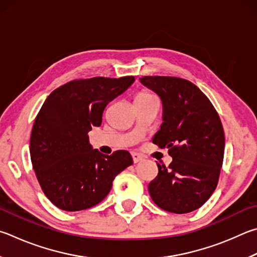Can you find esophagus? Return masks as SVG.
I'll return each mask as SVG.
<instances>
[{
    "label": "esophagus",
    "instance_id": "esophagus-1",
    "mask_svg": "<svg viewBox=\"0 0 257 257\" xmlns=\"http://www.w3.org/2000/svg\"><path fill=\"white\" fill-rule=\"evenodd\" d=\"M133 160H134V163H138V162H142L144 160V157L141 155V154L138 153H133Z\"/></svg>",
    "mask_w": 257,
    "mask_h": 257
}]
</instances>
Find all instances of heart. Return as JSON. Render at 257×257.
Instances as JSON below:
<instances>
[{
	"label": "heart",
	"instance_id": "b5f03b06",
	"mask_svg": "<svg viewBox=\"0 0 257 257\" xmlns=\"http://www.w3.org/2000/svg\"><path fill=\"white\" fill-rule=\"evenodd\" d=\"M152 99H156L155 96H154L152 93H149L147 91H141L136 95V102L139 101H148V100H152Z\"/></svg>",
	"mask_w": 257,
	"mask_h": 257
}]
</instances>
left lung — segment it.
<instances>
[{"instance_id": "obj_1", "label": "left lung", "mask_w": 257, "mask_h": 257, "mask_svg": "<svg viewBox=\"0 0 257 257\" xmlns=\"http://www.w3.org/2000/svg\"><path fill=\"white\" fill-rule=\"evenodd\" d=\"M141 82L160 95L163 123L153 143L169 148V166L157 164L148 185L161 209L188 213L206 203L216 190L225 151L219 114L206 94L190 81L173 76H143Z\"/></svg>"}]
</instances>
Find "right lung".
Here are the masks:
<instances>
[{
    "instance_id": "add662e5",
    "label": "right lung",
    "mask_w": 257,
    "mask_h": 257,
    "mask_svg": "<svg viewBox=\"0 0 257 257\" xmlns=\"http://www.w3.org/2000/svg\"><path fill=\"white\" fill-rule=\"evenodd\" d=\"M134 76L74 80L56 88L36 116L30 156L44 193L65 211L100 203L114 177L133 164L127 151L104 155L93 149L87 133L100 127L109 102L123 93Z\"/></svg>"
}]
</instances>
